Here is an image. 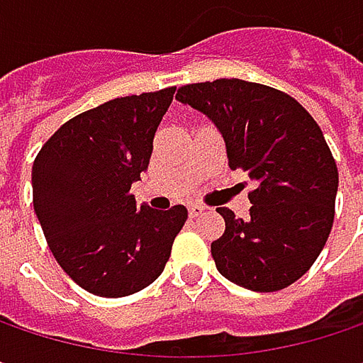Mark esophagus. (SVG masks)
<instances>
[{
  "mask_svg": "<svg viewBox=\"0 0 363 363\" xmlns=\"http://www.w3.org/2000/svg\"><path fill=\"white\" fill-rule=\"evenodd\" d=\"M186 210H189V216H191V218H197L199 214H203V210H206V208H203L201 203H189V208H186Z\"/></svg>",
  "mask_w": 363,
  "mask_h": 363,
  "instance_id": "obj_1",
  "label": "esophagus"
}]
</instances>
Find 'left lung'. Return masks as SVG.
<instances>
[{"label": "left lung", "mask_w": 363, "mask_h": 363, "mask_svg": "<svg viewBox=\"0 0 363 363\" xmlns=\"http://www.w3.org/2000/svg\"><path fill=\"white\" fill-rule=\"evenodd\" d=\"M177 99L216 123L229 168L256 182L248 218L216 208L225 218L210 248L216 269L254 292L288 288L311 269L334 223L338 170L320 125L290 94L244 79L186 84Z\"/></svg>", "instance_id": "left-lung-1"}]
</instances>
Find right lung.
Instances as JSON below:
<instances>
[{
  "instance_id": "obj_1",
  "label": "right lung",
  "mask_w": 363,
  "mask_h": 363,
  "mask_svg": "<svg viewBox=\"0 0 363 363\" xmlns=\"http://www.w3.org/2000/svg\"><path fill=\"white\" fill-rule=\"evenodd\" d=\"M174 90L113 99L71 117L33 162V208L45 242L90 294L121 298L153 284L186 220L184 206L138 208L130 193Z\"/></svg>"
}]
</instances>
